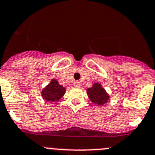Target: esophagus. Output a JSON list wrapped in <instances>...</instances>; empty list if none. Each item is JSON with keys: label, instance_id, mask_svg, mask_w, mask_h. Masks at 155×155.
I'll return each instance as SVG.
<instances>
[{"label": "esophagus", "instance_id": "34e87169", "mask_svg": "<svg viewBox=\"0 0 155 155\" xmlns=\"http://www.w3.org/2000/svg\"><path fill=\"white\" fill-rule=\"evenodd\" d=\"M73 85H74V87H76V88H79L81 85V82H79V81H76V82H74Z\"/></svg>", "mask_w": 155, "mask_h": 155}]
</instances>
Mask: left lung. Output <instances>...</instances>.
Listing matches in <instances>:
<instances>
[{"instance_id": "left-lung-1", "label": "left lung", "mask_w": 155, "mask_h": 155, "mask_svg": "<svg viewBox=\"0 0 155 155\" xmlns=\"http://www.w3.org/2000/svg\"><path fill=\"white\" fill-rule=\"evenodd\" d=\"M86 92L90 101L97 106H103L110 100L108 93L99 82H94L91 88H87Z\"/></svg>"}]
</instances>
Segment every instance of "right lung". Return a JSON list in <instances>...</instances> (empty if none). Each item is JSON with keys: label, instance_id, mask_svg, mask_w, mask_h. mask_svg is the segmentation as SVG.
Here are the masks:
<instances>
[{"label": "right lung", "instance_id": "add662e5", "mask_svg": "<svg viewBox=\"0 0 155 155\" xmlns=\"http://www.w3.org/2000/svg\"><path fill=\"white\" fill-rule=\"evenodd\" d=\"M66 92V88L58 83V81L52 79L48 85L41 90V96L44 100L49 102L59 101Z\"/></svg>", "mask_w": 155, "mask_h": 155}]
</instances>
